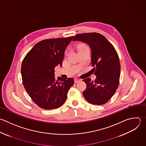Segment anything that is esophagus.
<instances>
[{"instance_id":"esophagus-1","label":"esophagus","mask_w":146,"mask_h":146,"mask_svg":"<svg viewBox=\"0 0 146 146\" xmlns=\"http://www.w3.org/2000/svg\"><path fill=\"white\" fill-rule=\"evenodd\" d=\"M80 81H81V80H79V79H78V78H75V79H74V82H75V83H78V82H79Z\"/></svg>"}]
</instances>
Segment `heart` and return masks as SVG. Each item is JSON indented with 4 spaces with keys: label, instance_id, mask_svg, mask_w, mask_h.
<instances>
[{
    "label": "heart",
    "instance_id": "1",
    "mask_svg": "<svg viewBox=\"0 0 146 146\" xmlns=\"http://www.w3.org/2000/svg\"><path fill=\"white\" fill-rule=\"evenodd\" d=\"M87 47L86 45H85V44H81L79 47H78V48H81V47Z\"/></svg>",
    "mask_w": 146,
    "mask_h": 146
}]
</instances>
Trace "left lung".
<instances>
[{
  "label": "left lung",
  "mask_w": 146,
  "mask_h": 146,
  "mask_svg": "<svg viewBox=\"0 0 146 146\" xmlns=\"http://www.w3.org/2000/svg\"><path fill=\"white\" fill-rule=\"evenodd\" d=\"M73 41L88 44L91 50V63L96 78L83 81L86 88L83 92L85 100L90 104L103 105L113 96L119 86L120 64L117 53L113 45L103 35L84 33L74 36Z\"/></svg>",
  "instance_id": "1"
}]
</instances>
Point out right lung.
I'll return each mask as SVG.
<instances>
[{
  "mask_svg": "<svg viewBox=\"0 0 146 146\" xmlns=\"http://www.w3.org/2000/svg\"><path fill=\"white\" fill-rule=\"evenodd\" d=\"M73 36L44 39L35 44L23 60L21 74L24 87L32 100L44 110L62 106L74 79L54 76V68L62 66L64 52Z\"/></svg>",
  "mask_w": 146,
  "mask_h": 146,
  "instance_id": "add662e5",
  "label": "right lung"
}]
</instances>
